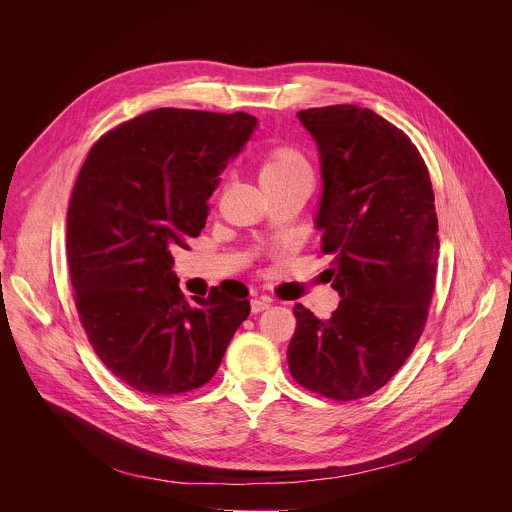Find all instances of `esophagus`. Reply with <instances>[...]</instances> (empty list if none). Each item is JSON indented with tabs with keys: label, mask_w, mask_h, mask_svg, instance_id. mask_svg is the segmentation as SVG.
Returning a JSON list of instances; mask_svg holds the SVG:
<instances>
[{
	"label": "esophagus",
	"mask_w": 512,
	"mask_h": 512,
	"mask_svg": "<svg viewBox=\"0 0 512 512\" xmlns=\"http://www.w3.org/2000/svg\"><path fill=\"white\" fill-rule=\"evenodd\" d=\"M272 305V301L268 297H252L250 299V307H252V313H260L264 309H268Z\"/></svg>",
	"instance_id": "34e87169"
}]
</instances>
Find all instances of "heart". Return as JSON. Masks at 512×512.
Masks as SVG:
<instances>
[{
  "label": "heart",
  "mask_w": 512,
  "mask_h": 512,
  "mask_svg": "<svg viewBox=\"0 0 512 512\" xmlns=\"http://www.w3.org/2000/svg\"><path fill=\"white\" fill-rule=\"evenodd\" d=\"M258 177L264 191L270 193L311 177V167L299 149L292 146L272 147L260 159Z\"/></svg>",
  "instance_id": "heart-1"
}]
</instances>
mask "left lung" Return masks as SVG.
I'll list each match as a JSON object with an SVG mask.
<instances>
[{
    "mask_svg": "<svg viewBox=\"0 0 512 512\" xmlns=\"http://www.w3.org/2000/svg\"><path fill=\"white\" fill-rule=\"evenodd\" d=\"M297 118L319 147L315 222L341 301L329 319L293 307L288 363L303 388L359 400L400 370L428 321L439 252L434 189L418 147L372 110L337 104Z\"/></svg>",
    "mask_w": 512,
    "mask_h": 512,
    "instance_id": "1",
    "label": "left lung"
}]
</instances>
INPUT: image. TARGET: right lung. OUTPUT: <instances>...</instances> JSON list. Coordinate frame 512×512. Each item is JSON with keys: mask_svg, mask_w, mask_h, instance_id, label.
<instances>
[{"mask_svg": "<svg viewBox=\"0 0 512 512\" xmlns=\"http://www.w3.org/2000/svg\"><path fill=\"white\" fill-rule=\"evenodd\" d=\"M256 128L246 112L157 108L104 134L82 163L67 213V258L86 337L130 388L183 394L207 384L250 315L224 282L191 307L173 248L205 228L220 171Z\"/></svg>", "mask_w": 512, "mask_h": 512, "instance_id": "right-lung-1", "label": "right lung"}]
</instances>
